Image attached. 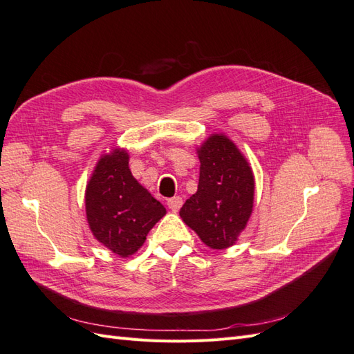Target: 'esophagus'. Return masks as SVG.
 I'll return each mask as SVG.
<instances>
[{
  "mask_svg": "<svg viewBox=\"0 0 354 354\" xmlns=\"http://www.w3.org/2000/svg\"><path fill=\"white\" fill-rule=\"evenodd\" d=\"M167 205H168V208H169L171 211L177 212V211L181 208V205H183V199H181L180 196L169 198V199L167 201Z\"/></svg>",
  "mask_w": 354,
  "mask_h": 354,
  "instance_id": "1",
  "label": "esophagus"
}]
</instances>
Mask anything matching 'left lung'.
<instances>
[{
  "label": "left lung",
  "mask_w": 354,
  "mask_h": 354,
  "mask_svg": "<svg viewBox=\"0 0 354 354\" xmlns=\"http://www.w3.org/2000/svg\"><path fill=\"white\" fill-rule=\"evenodd\" d=\"M196 153L198 190L181 207L180 217L209 248L226 250L236 243L252 214V168L224 134H211Z\"/></svg>",
  "instance_id": "1"
}]
</instances>
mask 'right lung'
<instances>
[{
  "label": "right lung",
  "mask_w": 354,
  "mask_h": 354,
  "mask_svg": "<svg viewBox=\"0 0 354 354\" xmlns=\"http://www.w3.org/2000/svg\"><path fill=\"white\" fill-rule=\"evenodd\" d=\"M130 155L116 147L103 153L85 187V214L93 236L118 257L142 248L167 209L133 177Z\"/></svg>",
  "instance_id": "right-lung-1"
}]
</instances>
